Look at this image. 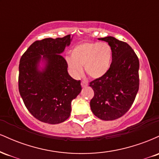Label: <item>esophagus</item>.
<instances>
[{"mask_svg":"<svg viewBox=\"0 0 159 159\" xmlns=\"http://www.w3.org/2000/svg\"><path fill=\"white\" fill-rule=\"evenodd\" d=\"M81 87H87V84L84 81H82L81 83Z\"/></svg>","mask_w":159,"mask_h":159,"instance_id":"34e87169","label":"esophagus"}]
</instances>
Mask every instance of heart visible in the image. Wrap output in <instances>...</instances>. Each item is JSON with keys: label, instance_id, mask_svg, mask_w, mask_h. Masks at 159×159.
Wrapping results in <instances>:
<instances>
[{"label": "heart", "instance_id": "1", "mask_svg": "<svg viewBox=\"0 0 159 159\" xmlns=\"http://www.w3.org/2000/svg\"><path fill=\"white\" fill-rule=\"evenodd\" d=\"M112 61V50L105 43H86L72 49L71 57L66 58L69 72L75 78L81 75L82 66L91 78H99L107 73Z\"/></svg>", "mask_w": 159, "mask_h": 159}]
</instances>
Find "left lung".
I'll return each instance as SVG.
<instances>
[{
  "label": "left lung",
  "mask_w": 159,
  "mask_h": 159,
  "mask_svg": "<svg viewBox=\"0 0 159 159\" xmlns=\"http://www.w3.org/2000/svg\"><path fill=\"white\" fill-rule=\"evenodd\" d=\"M112 50V62L105 75L90 82L94 91L90 108L102 120L123 116L132 107L139 89V60L129 44L113 36L99 38Z\"/></svg>",
  "instance_id": "obj_1"
}]
</instances>
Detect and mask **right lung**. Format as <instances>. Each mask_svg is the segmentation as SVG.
Wrapping results in <instances>:
<instances>
[{"instance_id": "add662e5", "label": "right lung", "mask_w": 159, "mask_h": 159, "mask_svg": "<svg viewBox=\"0 0 159 159\" xmlns=\"http://www.w3.org/2000/svg\"><path fill=\"white\" fill-rule=\"evenodd\" d=\"M71 41V35L37 40L20 59V95L29 112L43 123L58 124L68 119L71 102L81 91V81L69 75L61 55ZM41 60L45 67L40 70Z\"/></svg>"}]
</instances>
